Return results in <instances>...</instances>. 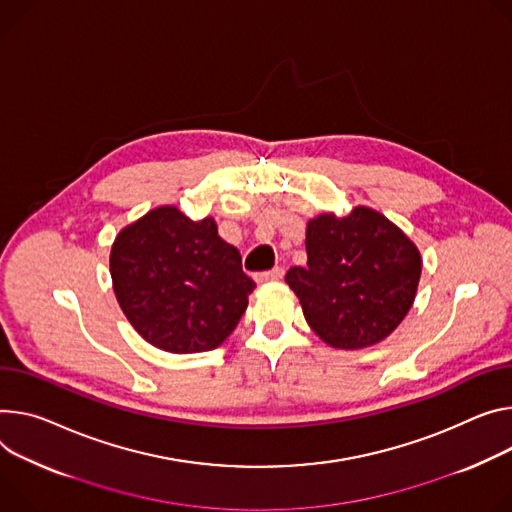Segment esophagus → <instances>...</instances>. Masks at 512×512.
<instances>
[{
    "instance_id": "1",
    "label": "esophagus",
    "mask_w": 512,
    "mask_h": 512,
    "mask_svg": "<svg viewBox=\"0 0 512 512\" xmlns=\"http://www.w3.org/2000/svg\"><path fill=\"white\" fill-rule=\"evenodd\" d=\"M284 277V269L282 267H273L269 271H261V273H255V280L259 284H265V282H280Z\"/></svg>"
}]
</instances>
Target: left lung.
<instances>
[{"instance_id":"1","label":"left lung","mask_w":512,"mask_h":512,"mask_svg":"<svg viewBox=\"0 0 512 512\" xmlns=\"http://www.w3.org/2000/svg\"><path fill=\"white\" fill-rule=\"evenodd\" d=\"M306 267H290L310 329L335 349L386 339L410 310L421 255L386 216L363 206L347 216L320 214L306 228Z\"/></svg>"}]
</instances>
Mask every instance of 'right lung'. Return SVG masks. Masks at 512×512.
<instances>
[{
    "mask_svg": "<svg viewBox=\"0 0 512 512\" xmlns=\"http://www.w3.org/2000/svg\"><path fill=\"white\" fill-rule=\"evenodd\" d=\"M110 273L136 333L169 353L216 349L235 331L255 288L214 220L194 222L173 206L155 208L120 232Z\"/></svg>",
    "mask_w": 512,
    "mask_h": 512,
    "instance_id": "1",
    "label": "right lung"
}]
</instances>
